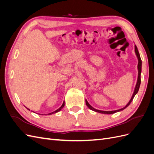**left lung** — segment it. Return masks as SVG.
<instances>
[{"mask_svg": "<svg viewBox=\"0 0 154 154\" xmlns=\"http://www.w3.org/2000/svg\"><path fill=\"white\" fill-rule=\"evenodd\" d=\"M135 52H136V54L137 55V58H138V66H137V68H138V78H137V83H136V88H135V90H134V94L131 97V100H130V101L128 103V104L126 105L125 107H123V109H119V110H113V111H103V110H97V109H95L94 108H93V107L92 106H91L89 105V103H88V101L87 100H85V102H86V105L90 109L94 110L95 112H100V113H102V114H114V113H116L117 112H119V111H121V110H124L125 109L127 108V107L130 104V103L132 101L133 99L134 96H136V94L137 93L138 91H139V87H140V84H141V65H142V62H141V57H140V54H139V53L138 51V49H137V48L136 45H135Z\"/></svg>", "mask_w": 154, "mask_h": 154, "instance_id": "1", "label": "left lung"}]
</instances>
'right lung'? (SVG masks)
Wrapping results in <instances>:
<instances>
[{
    "mask_svg": "<svg viewBox=\"0 0 154 154\" xmlns=\"http://www.w3.org/2000/svg\"><path fill=\"white\" fill-rule=\"evenodd\" d=\"M64 105H65V102L63 101V104H62V105L61 106H60V108L58 109H57V110H55L54 112H51V113H49V114H53V113H56V112H59L60 110H61L62 108H63V107L64 106ZM28 109V110H29V109Z\"/></svg>",
    "mask_w": 154,
    "mask_h": 154,
    "instance_id": "add662e5",
    "label": "right lung"
}]
</instances>
